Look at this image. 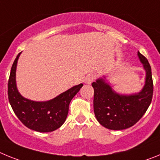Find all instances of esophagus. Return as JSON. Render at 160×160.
Segmentation results:
<instances>
[{"label":"esophagus","mask_w":160,"mask_h":160,"mask_svg":"<svg viewBox=\"0 0 160 160\" xmlns=\"http://www.w3.org/2000/svg\"><path fill=\"white\" fill-rule=\"evenodd\" d=\"M94 79H95V75H94V73H90L87 76L86 79H85V82L88 84H90V83L94 81Z\"/></svg>","instance_id":"esophagus-1"}]
</instances>
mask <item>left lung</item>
<instances>
[{
    "instance_id": "left-lung-1",
    "label": "left lung",
    "mask_w": 160,
    "mask_h": 160,
    "mask_svg": "<svg viewBox=\"0 0 160 160\" xmlns=\"http://www.w3.org/2000/svg\"><path fill=\"white\" fill-rule=\"evenodd\" d=\"M138 56L147 73L146 83L140 93L119 95L102 79H98L92 83L94 90V114L99 123L107 129L131 128L142 118L152 102L154 88L152 68L142 53L138 52Z\"/></svg>"
}]
</instances>
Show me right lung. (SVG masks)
<instances>
[{"instance_id": "1", "label": "right lung", "mask_w": 160, "mask_h": 160, "mask_svg": "<svg viewBox=\"0 0 160 160\" xmlns=\"http://www.w3.org/2000/svg\"><path fill=\"white\" fill-rule=\"evenodd\" d=\"M18 53L11 68L8 82V97L12 111L25 127L38 132H50L62 125L66 119L69 105L82 83L72 87L48 102H33L22 97L16 87V67Z\"/></svg>"}]
</instances>
